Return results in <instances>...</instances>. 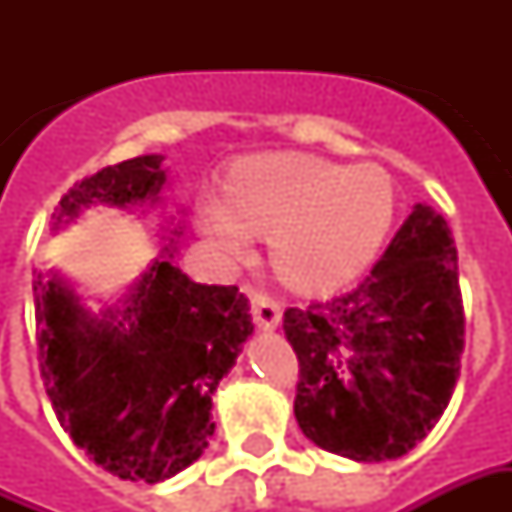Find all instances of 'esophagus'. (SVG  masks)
Segmentation results:
<instances>
[{
	"mask_svg": "<svg viewBox=\"0 0 512 512\" xmlns=\"http://www.w3.org/2000/svg\"><path fill=\"white\" fill-rule=\"evenodd\" d=\"M249 299H252V315H255V321L260 329H266V332H274L282 321V307H279V301H274L266 293H260V290H249Z\"/></svg>",
	"mask_w": 512,
	"mask_h": 512,
	"instance_id": "1",
	"label": "esophagus"
}]
</instances>
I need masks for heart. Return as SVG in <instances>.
<instances>
[{
	"label": "heart",
	"instance_id": "1",
	"mask_svg": "<svg viewBox=\"0 0 512 512\" xmlns=\"http://www.w3.org/2000/svg\"><path fill=\"white\" fill-rule=\"evenodd\" d=\"M194 219L227 257L249 255L255 233H268L279 277L307 293H326L359 277L376 257L395 222V189L373 164L257 153L227 172L224 191H202Z\"/></svg>",
	"mask_w": 512,
	"mask_h": 512
}]
</instances>
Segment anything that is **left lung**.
<instances>
[{
  "mask_svg": "<svg viewBox=\"0 0 512 512\" xmlns=\"http://www.w3.org/2000/svg\"><path fill=\"white\" fill-rule=\"evenodd\" d=\"M299 356L293 414L321 450L392 461L439 422L461 373L458 252L444 216L417 202L351 293L285 312Z\"/></svg>",
  "mask_w": 512,
  "mask_h": 512,
  "instance_id": "left-lung-1",
  "label": "left lung"
}]
</instances>
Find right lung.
<instances>
[{
	"mask_svg": "<svg viewBox=\"0 0 512 512\" xmlns=\"http://www.w3.org/2000/svg\"><path fill=\"white\" fill-rule=\"evenodd\" d=\"M161 164L150 153L104 167L51 216L60 230L95 205L161 213L169 244L123 299L93 312L54 268L32 282L40 373L57 419L76 447L131 483L169 480L205 452L213 392L255 332L235 285H200L175 266L183 222L164 211Z\"/></svg>",
	"mask_w": 512,
	"mask_h": 512,
	"instance_id": "right-lung-1",
	"label": "right lung"
}]
</instances>
